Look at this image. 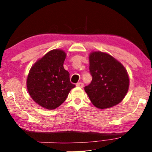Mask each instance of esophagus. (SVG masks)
<instances>
[{
    "label": "esophagus",
    "instance_id": "1",
    "mask_svg": "<svg viewBox=\"0 0 152 152\" xmlns=\"http://www.w3.org/2000/svg\"><path fill=\"white\" fill-rule=\"evenodd\" d=\"M76 86L78 87H81V88H83V86H84V84H83V83L79 82V83H77L76 84Z\"/></svg>",
    "mask_w": 152,
    "mask_h": 152
}]
</instances>
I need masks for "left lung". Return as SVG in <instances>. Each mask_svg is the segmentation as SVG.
I'll use <instances>...</instances> for the list:
<instances>
[{
  "label": "left lung",
  "instance_id": "8db88e82",
  "mask_svg": "<svg viewBox=\"0 0 152 152\" xmlns=\"http://www.w3.org/2000/svg\"><path fill=\"white\" fill-rule=\"evenodd\" d=\"M92 81L85 87L91 103L99 109L118 105L127 94L129 79L123 65L107 53L94 51L89 55Z\"/></svg>",
  "mask_w": 152,
  "mask_h": 152
}]
</instances>
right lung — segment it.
Returning a JSON list of instances; mask_svg holds the SVG:
<instances>
[{"mask_svg":"<svg viewBox=\"0 0 152 152\" xmlns=\"http://www.w3.org/2000/svg\"><path fill=\"white\" fill-rule=\"evenodd\" d=\"M66 53L61 49L50 50L32 66L26 80L29 95L37 104L54 110L65 102L75 86L63 67Z\"/></svg>","mask_w":152,"mask_h":152,"instance_id":"1","label":"right lung"}]
</instances>
